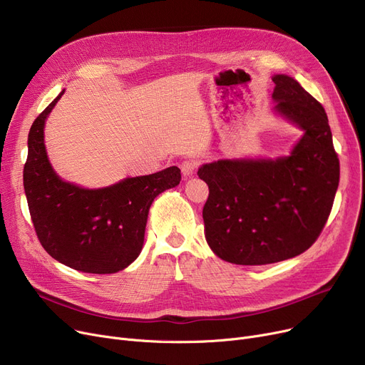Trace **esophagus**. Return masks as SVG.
I'll list each match as a JSON object with an SVG mask.
<instances>
[{
  "instance_id": "obj_1",
  "label": "esophagus",
  "mask_w": 365,
  "mask_h": 365,
  "mask_svg": "<svg viewBox=\"0 0 365 365\" xmlns=\"http://www.w3.org/2000/svg\"><path fill=\"white\" fill-rule=\"evenodd\" d=\"M197 167H198V161L194 160V158L183 160L182 164H180L183 176H192L194 173H195V170H197Z\"/></svg>"
}]
</instances>
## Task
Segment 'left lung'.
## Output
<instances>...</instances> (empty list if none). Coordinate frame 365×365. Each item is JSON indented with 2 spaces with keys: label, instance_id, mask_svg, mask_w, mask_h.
Segmentation results:
<instances>
[{
  "label": "left lung",
  "instance_id": "left-lung-1",
  "mask_svg": "<svg viewBox=\"0 0 365 365\" xmlns=\"http://www.w3.org/2000/svg\"><path fill=\"white\" fill-rule=\"evenodd\" d=\"M277 112L304 130L290 157L204 164L205 240L223 260L267 264L292 259L318 240L340 179L327 113L287 75H275Z\"/></svg>",
  "mask_w": 365,
  "mask_h": 365
}]
</instances>
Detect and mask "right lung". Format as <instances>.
<instances>
[{
  "label": "right lung",
  "instance_id": "add662e5",
  "mask_svg": "<svg viewBox=\"0 0 365 365\" xmlns=\"http://www.w3.org/2000/svg\"><path fill=\"white\" fill-rule=\"evenodd\" d=\"M63 91L35 118L28 136L24 187L35 234L57 262L87 274H113L142 250L149 207L180 183L176 165L128 178L103 189H83L53 171L44 146V123Z\"/></svg>",
  "mask_w": 365,
  "mask_h": 365
}]
</instances>
